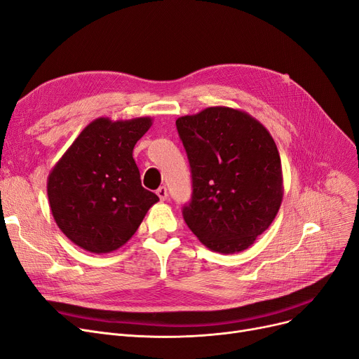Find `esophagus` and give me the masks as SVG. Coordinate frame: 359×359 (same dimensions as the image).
<instances>
[{
  "label": "esophagus",
  "mask_w": 359,
  "mask_h": 359,
  "mask_svg": "<svg viewBox=\"0 0 359 359\" xmlns=\"http://www.w3.org/2000/svg\"><path fill=\"white\" fill-rule=\"evenodd\" d=\"M157 195H158V198H160L161 201H165V199H167L168 192H167V188H165V186H160V188L157 189Z\"/></svg>",
  "instance_id": "1"
}]
</instances>
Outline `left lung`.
Returning <instances> with one entry per match:
<instances>
[{
  "label": "left lung",
  "instance_id": "left-lung-1",
  "mask_svg": "<svg viewBox=\"0 0 359 359\" xmlns=\"http://www.w3.org/2000/svg\"><path fill=\"white\" fill-rule=\"evenodd\" d=\"M176 126L192 170L186 224L214 252L245 251L270 227L283 201L273 136L251 114L224 105L182 116Z\"/></svg>",
  "mask_w": 359,
  "mask_h": 359
}]
</instances>
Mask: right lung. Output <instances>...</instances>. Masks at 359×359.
Listing matches in <instances>:
<instances>
[{
    "label": "right lung",
    "mask_w": 359,
    "mask_h": 359,
    "mask_svg": "<svg viewBox=\"0 0 359 359\" xmlns=\"http://www.w3.org/2000/svg\"><path fill=\"white\" fill-rule=\"evenodd\" d=\"M152 117H98L79 133L54 164L46 182L58 229L92 254L113 252L141 226L160 201L142 188L133 148Z\"/></svg>",
    "instance_id": "add662e5"
}]
</instances>
